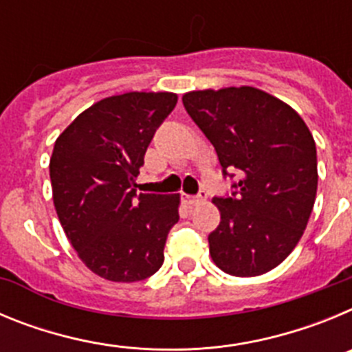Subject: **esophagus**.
<instances>
[{
  "instance_id": "obj_1",
  "label": "esophagus",
  "mask_w": 352,
  "mask_h": 352,
  "mask_svg": "<svg viewBox=\"0 0 352 352\" xmlns=\"http://www.w3.org/2000/svg\"><path fill=\"white\" fill-rule=\"evenodd\" d=\"M204 199H206V192H201L199 195H185V203L190 204V206H195V204L203 203Z\"/></svg>"
}]
</instances>
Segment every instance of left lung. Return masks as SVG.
I'll return each mask as SVG.
<instances>
[{
  "label": "left lung",
  "mask_w": 352,
  "mask_h": 352,
  "mask_svg": "<svg viewBox=\"0 0 352 352\" xmlns=\"http://www.w3.org/2000/svg\"><path fill=\"white\" fill-rule=\"evenodd\" d=\"M183 105L219 155L223 176L238 169L231 197H213L219 227L208 236L222 272L257 276L294 250L317 192V151L300 114L276 96L252 88L203 89Z\"/></svg>",
  "instance_id": "1"
}]
</instances>
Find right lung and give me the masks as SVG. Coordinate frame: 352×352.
Returning a JSON list of instances; mask_svg holds the SVG:
<instances>
[{
  "mask_svg": "<svg viewBox=\"0 0 352 352\" xmlns=\"http://www.w3.org/2000/svg\"><path fill=\"white\" fill-rule=\"evenodd\" d=\"M178 95L130 91L80 113L56 139L52 201L72 247L95 275L144 280L160 270L179 194H139L135 178Z\"/></svg>",
  "mask_w": 352,
  "mask_h": 352,
  "instance_id": "obj_1",
  "label": "right lung"
}]
</instances>
